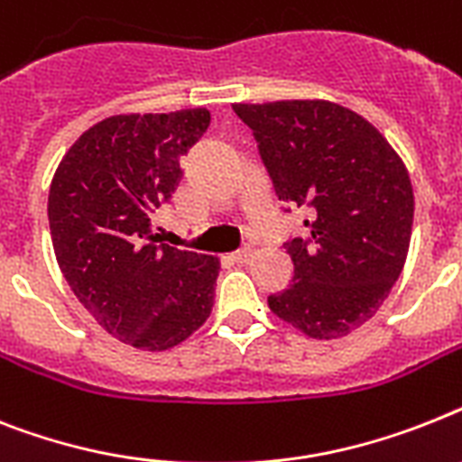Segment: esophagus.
<instances>
[{
	"mask_svg": "<svg viewBox=\"0 0 462 462\" xmlns=\"http://www.w3.org/2000/svg\"><path fill=\"white\" fill-rule=\"evenodd\" d=\"M251 255H254V249H249V246H244V249L235 251V254H232L230 258L235 263H239V265H242V263H249L251 261Z\"/></svg>",
	"mask_w": 462,
	"mask_h": 462,
	"instance_id": "obj_1",
	"label": "esophagus"
}]
</instances>
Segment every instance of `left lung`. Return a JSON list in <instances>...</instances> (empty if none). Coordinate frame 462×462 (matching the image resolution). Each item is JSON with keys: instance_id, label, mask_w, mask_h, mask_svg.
<instances>
[{"instance_id": "8db88e82", "label": "left lung", "mask_w": 462, "mask_h": 462, "mask_svg": "<svg viewBox=\"0 0 462 462\" xmlns=\"http://www.w3.org/2000/svg\"><path fill=\"white\" fill-rule=\"evenodd\" d=\"M286 213L312 211L289 237L293 279L267 296L279 319L310 338H340L378 312L402 274L413 189L390 143L356 112L327 100L235 106Z\"/></svg>"}]
</instances>
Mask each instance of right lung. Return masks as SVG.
<instances>
[{
  "label": "right lung",
  "mask_w": 462,
  "mask_h": 462,
  "mask_svg": "<svg viewBox=\"0 0 462 462\" xmlns=\"http://www.w3.org/2000/svg\"><path fill=\"white\" fill-rule=\"evenodd\" d=\"M208 124L204 107L107 117L79 135L51 180L60 273L93 319L138 350H169L211 315L218 261L154 244L150 230Z\"/></svg>",
  "instance_id": "1"
}]
</instances>
